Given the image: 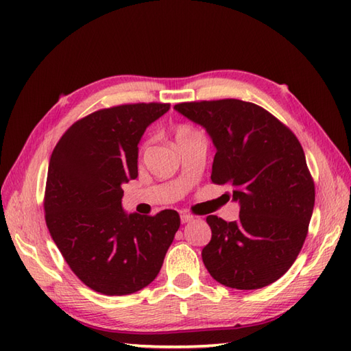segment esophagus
Instances as JSON below:
<instances>
[{"instance_id": "1", "label": "esophagus", "mask_w": 351, "mask_h": 351, "mask_svg": "<svg viewBox=\"0 0 351 351\" xmlns=\"http://www.w3.org/2000/svg\"><path fill=\"white\" fill-rule=\"evenodd\" d=\"M193 215H190V214H181V223L182 225H185V223H190V221H193Z\"/></svg>"}]
</instances>
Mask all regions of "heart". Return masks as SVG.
Returning a JSON list of instances; mask_svg holds the SVG:
<instances>
[{
  "label": "heart",
  "mask_w": 351,
  "mask_h": 351,
  "mask_svg": "<svg viewBox=\"0 0 351 351\" xmlns=\"http://www.w3.org/2000/svg\"><path fill=\"white\" fill-rule=\"evenodd\" d=\"M195 134H197L195 130L191 128V126H187V125H180L176 128V132H175V137H176V141H180V140H184V138H187V137H191V136H195Z\"/></svg>",
  "instance_id": "heart-1"
}]
</instances>
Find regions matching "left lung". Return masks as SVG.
I'll use <instances>...</instances> for the list:
<instances>
[{"mask_svg": "<svg viewBox=\"0 0 351 351\" xmlns=\"http://www.w3.org/2000/svg\"><path fill=\"white\" fill-rule=\"evenodd\" d=\"M204 126L217 149L211 181L232 187L240 219L208 215L211 241L202 259L213 278L235 289H258L293 265L308 235L315 187L300 141L263 107L240 99L176 104Z\"/></svg>", "mask_w": 351, "mask_h": 351, "instance_id": "left-lung-1", "label": "left lung"}]
</instances>
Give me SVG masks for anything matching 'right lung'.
Returning <instances> with one entry per match:
<instances>
[{"label":"right lung","instance_id":"add662e5","mask_svg":"<svg viewBox=\"0 0 351 351\" xmlns=\"http://www.w3.org/2000/svg\"><path fill=\"white\" fill-rule=\"evenodd\" d=\"M170 104H125L80 119L52 151L45 220L71 270L96 293L147 287L180 229V214H126L122 184L138 175V143Z\"/></svg>","mask_w":351,"mask_h":351}]
</instances>
